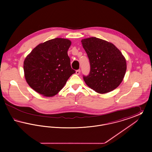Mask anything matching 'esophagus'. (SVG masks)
<instances>
[{
  "label": "esophagus",
  "instance_id": "esophagus-1",
  "mask_svg": "<svg viewBox=\"0 0 152 152\" xmlns=\"http://www.w3.org/2000/svg\"><path fill=\"white\" fill-rule=\"evenodd\" d=\"M76 73L77 74V75H80V69H78V70H77L76 71Z\"/></svg>",
  "mask_w": 152,
  "mask_h": 152
}]
</instances>
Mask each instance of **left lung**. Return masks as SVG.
<instances>
[{"label": "left lung", "mask_w": 152, "mask_h": 152, "mask_svg": "<svg viewBox=\"0 0 152 152\" xmlns=\"http://www.w3.org/2000/svg\"><path fill=\"white\" fill-rule=\"evenodd\" d=\"M82 45L89 58L91 71L83 79L87 86L103 94L115 89L123 81L126 62L113 44L95 37L83 39Z\"/></svg>", "instance_id": "1"}]
</instances>
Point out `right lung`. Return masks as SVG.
<instances>
[{"label":"right lung","instance_id":"1","mask_svg":"<svg viewBox=\"0 0 152 152\" xmlns=\"http://www.w3.org/2000/svg\"><path fill=\"white\" fill-rule=\"evenodd\" d=\"M71 40L55 38L39 44L24 61V77L29 87L45 97L58 93L75 73L68 50Z\"/></svg>","mask_w":152,"mask_h":152}]
</instances>
